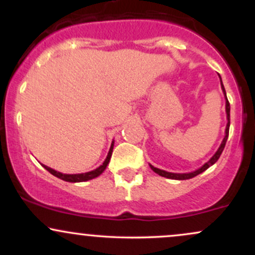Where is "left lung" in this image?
Segmentation results:
<instances>
[{"mask_svg":"<svg viewBox=\"0 0 255 255\" xmlns=\"http://www.w3.org/2000/svg\"><path fill=\"white\" fill-rule=\"evenodd\" d=\"M219 79H221V75H219ZM221 86H222V91H223L224 93V97H225V113H227V120H228V124H227V127H225V135H224V139L223 141H222L221 146L218 147V150L216 151V153L213 154V156L210 158L209 162H206L203 166H200V168L197 169L195 171H192V172H186V174H176V172H169V171H165V170H162V169H158L156 166L151 165L150 164V168L153 170L156 174L160 175V176L163 177H166V178H171V180H188V178H192L194 176H197V175L201 174V172H204L206 169H209L210 166L215 164L216 162L218 160V158L221 157L222 152H223L224 147H225V144H227V140H228V136H229V127H230V104L229 102H228V98H227V92H225V89L223 86V83H222V79H221Z\"/></svg>","mask_w":255,"mask_h":255,"instance_id":"obj_1","label":"left lung"}]
</instances>
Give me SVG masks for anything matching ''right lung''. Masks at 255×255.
<instances>
[{
	"mask_svg": "<svg viewBox=\"0 0 255 255\" xmlns=\"http://www.w3.org/2000/svg\"><path fill=\"white\" fill-rule=\"evenodd\" d=\"M113 148H114V141L111 142L110 150H109V152H108V156H107V158H105L103 164H102L101 166H98V168L95 169V170L83 172V174H62V172L56 171L55 169H51L50 166H46L44 164H42V165L46 169V170L50 172V174L54 175V176L61 178V180H63V181H67V182H85V181H89V180H92V178L98 177L99 175H101L102 172L105 170V168H107L108 164H109V162H110L111 154H113Z\"/></svg>",
	"mask_w": 255,
	"mask_h": 255,
	"instance_id": "obj_1",
	"label": "right lung"
}]
</instances>
